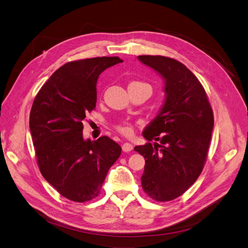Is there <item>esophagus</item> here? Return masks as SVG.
Instances as JSON below:
<instances>
[{
    "label": "esophagus",
    "mask_w": 248,
    "mask_h": 248,
    "mask_svg": "<svg viewBox=\"0 0 248 248\" xmlns=\"http://www.w3.org/2000/svg\"><path fill=\"white\" fill-rule=\"evenodd\" d=\"M132 149H133V147L131 144H129V142H124V144L122 145V150L124 152H130Z\"/></svg>",
    "instance_id": "esophagus-1"
}]
</instances>
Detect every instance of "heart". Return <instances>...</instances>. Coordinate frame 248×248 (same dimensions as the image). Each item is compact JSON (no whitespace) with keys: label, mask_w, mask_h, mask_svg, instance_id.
Listing matches in <instances>:
<instances>
[{"label":"heart","mask_w":248,"mask_h":248,"mask_svg":"<svg viewBox=\"0 0 248 248\" xmlns=\"http://www.w3.org/2000/svg\"><path fill=\"white\" fill-rule=\"evenodd\" d=\"M131 85H145V86H148L150 88V86L148 84H146V82H141V81H132V82H130L129 86H131ZM150 89H151V88H150ZM116 129L120 133L124 134V136H126V137H130L133 134V125L129 121H127V120L120 121L116 125Z\"/></svg>","instance_id":"1"}]
</instances>
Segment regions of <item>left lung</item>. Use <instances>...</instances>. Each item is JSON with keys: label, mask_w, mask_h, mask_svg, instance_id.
<instances>
[{"label": "left lung", "mask_w": 248, "mask_h": 248, "mask_svg": "<svg viewBox=\"0 0 248 248\" xmlns=\"http://www.w3.org/2000/svg\"><path fill=\"white\" fill-rule=\"evenodd\" d=\"M166 80V101L134 148L145 157L141 186L157 202L175 200L197 181L211 140L213 110L204 87L181 62L163 56H139ZM160 140L151 144L150 141Z\"/></svg>", "instance_id": "1"}]
</instances>
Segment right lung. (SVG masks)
<instances>
[{
    "instance_id": "1",
    "label": "right lung",
    "mask_w": 248,
    "mask_h": 248,
    "mask_svg": "<svg viewBox=\"0 0 248 248\" xmlns=\"http://www.w3.org/2000/svg\"><path fill=\"white\" fill-rule=\"evenodd\" d=\"M123 61L97 57L64 64L37 93L30 130L44 179L63 196L85 202L99 196L108 171L122 149L108 137L82 138V121L96 108L99 74Z\"/></svg>"
}]
</instances>
